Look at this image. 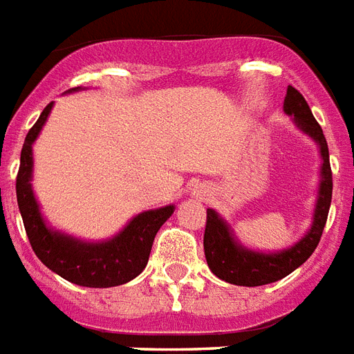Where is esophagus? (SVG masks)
<instances>
[{"label": "esophagus", "mask_w": 354, "mask_h": 354, "mask_svg": "<svg viewBox=\"0 0 354 354\" xmlns=\"http://www.w3.org/2000/svg\"><path fill=\"white\" fill-rule=\"evenodd\" d=\"M201 194H205V192H201V190H198V196H201Z\"/></svg>", "instance_id": "esophagus-1"}]
</instances>
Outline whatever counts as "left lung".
Returning a JSON list of instances; mask_svg holds the SVG:
<instances>
[{
  "mask_svg": "<svg viewBox=\"0 0 354 354\" xmlns=\"http://www.w3.org/2000/svg\"><path fill=\"white\" fill-rule=\"evenodd\" d=\"M283 111L286 115L293 119V123L300 132H304L317 143L319 153H321V174H319L321 180H319L317 201L313 209L312 227L293 246L278 250V252H259V250L244 246L235 237L231 225L224 218L214 209H207V225L205 235H203L207 265L212 270V274L233 286L257 288V286H267V283L286 278L312 256L325 230L332 201L328 145L304 97L291 86L288 87V95L283 98Z\"/></svg>",
  "mask_w": 354,
  "mask_h": 354,
  "instance_id": "left-lung-1",
  "label": "left lung"
}]
</instances>
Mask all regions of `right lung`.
<instances>
[{"label":"right lung","instance_id":"add662e5","mask_svg":"<svg viewBox=\"0 0 354 354\" xmlns=\"http://www.w3.org/2000/svg\"><path fill=\"white\" fill-rule=\"evenodd\" d=\"M74 87L68 93L80 91ZM54 102L42 110L41 117L24 142L20 169L16 177V199L31 248L50 270L84 288H115L142 274L149 261L153 241L162 224L171 216L175 205L143 211L123 230L106 241H82L48 224L33 192V143L41 134Z\"/></svg>","mask_w":354,"mask_h":354}]
</instances>
